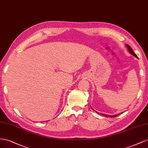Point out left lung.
I'll use <instances>...</instances> for the list:
<instances>
[{"mask_svg": "<svg viewBox=\"0 0 148 148\" xmlns=\"http://www.w3.org/2000/svg\"><path fill=\"white\" fill-rule=\"evenodd\" d=\"M126 46H127V49H128V52L131 53V54H132L133 56H135V57H136V58H138V56L136 55V53L134 52V51H133V49H132V47L130 46L129 45H126ZM102 115H103V116H106V117H116V116H117V115H120V114H118V115H106V114H102Z\"/></svg>", "mask_w": 148, "mask_h": 148, "instance_id": "left-lung-1", "label": "left lung"}]
</instances>
